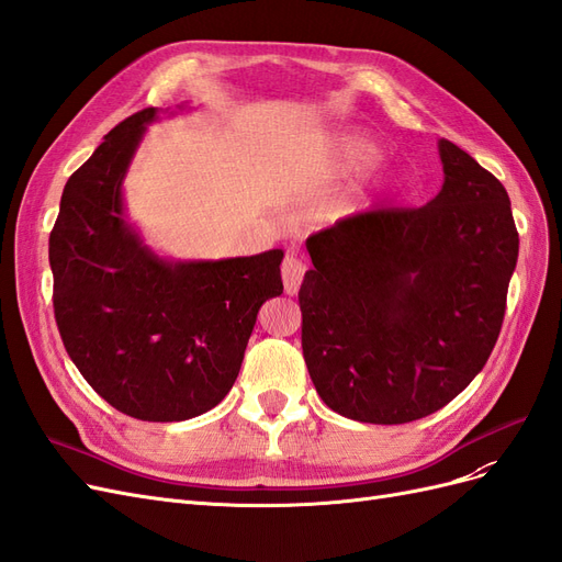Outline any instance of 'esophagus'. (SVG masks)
<instances>
[{
  "label": "esophagus",
  "instance_id": "obj_1",
  "mask_svg": "<svg viewBox=\"0 0 562 562\" xmlns=\"http://www.w3.org/2000/svg\"><path fill=\"white\" fill-rule=\"evenodd\" d=\"M304 269H307V267H304V262L300 258H295V255H288V258L283 260L281 277H283V288H285L288 295L297 293V288L304 279Z\"/></svg>",
  "mask_w": 562,
  "mask_h": 562
}]
</instances>
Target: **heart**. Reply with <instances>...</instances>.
<instances>
[{
    "instance_id": "obj_1",
    "label": "heart",
    "mask_w": 562,
    "mask_h": 562,
    "mask_svg": "<svg viewBox=\"0 0 562 562\" xmlns=\"http://www.w3.org/2000/svg\"><path fill=\"white\" fill-rule=\"evenodd\" d=\"M378 155L380 149L375 140H370L361 131H339L330 145V173L349 176L353 171H361V168L375 161ZM378 180L382 182L384 178L380 176ZM361 196H363V187L356 192V199Z\"/></svg>"
}]
</instances>
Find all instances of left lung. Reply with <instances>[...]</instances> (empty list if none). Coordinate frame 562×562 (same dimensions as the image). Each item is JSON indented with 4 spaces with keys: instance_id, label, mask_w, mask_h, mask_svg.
Returning a JSON list of instances; mask_svg holds the SVG:
<instances>
[{
    "instance_id": "8db88e82",
    "label": "left lung",
    "mask_w": 562,
    "mask_h": 562,
    "mask_svg": "<svg viewBox=\"0 0 562 562\" xmlns=\"http://www.w3.org/2000/svg\"><path fill=\"white\" fill-rule=\"evenodd\" d=\"M422 209L370 211L307 239L302 353L330 411L405 424L448 405L502 330L518 232L504 184L450 140Z\"/></svg>"
}]
</instances>
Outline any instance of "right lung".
Instances as JSON below:
<instances>
[{"label":"right lung","instance_id":"add662e5","mask_svg":"<svg viewBox=\"0 0 562 562\" xmlns=\"http://www.w3.org/2000/svg\"><path fill=\"white\" fill-rule=\"evenodd\" d=\"M157 116L124 119L67 180L48 262L58 330L83 380L128 417L182 422L229 394L260 307L283 293V250L176 262L140 239L122 184Z\"/></svg>","mask_w":562,"mask_h":562}]
</instances>
